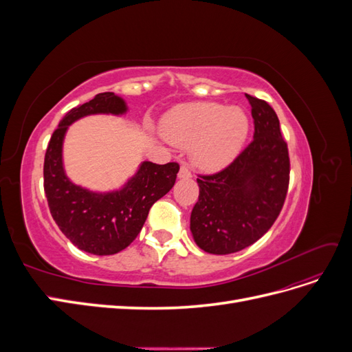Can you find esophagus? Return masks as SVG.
Returning <instances> with one entry per match:
<instances>
[{
  "label": "esophagus",
  "instance_id": "34e87169",
  "mask_svg": "<svg viewBox=\"0 0 352 352\" xmlns=\"http://www.w3.org/2000/svg\"><path fill=\"white\" fill-rule=\"evenodd\" d=\"M179 177L180 179H189L192 177V172H190V168L188 166H180V170H179Z\"/></svg>",
  "mask_w": 352,
  "mask_h": 352
}]
</instances>
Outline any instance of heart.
<instances>
[{"label":"heart","mask_w":352,"mask_h":352,"mask_svg":"<svg viewBox=\"0 0 352 352\" xmlns=\"http://www.w3.org/2000/svg\"><path fill=\"white\" fill-rule=\"evenodd\" d=\"M248 127L247 114L238 107L189 102L170 110L163 117L160 132L170 144L190 145V158L198 167L216 170L236 157Z\"/></svg>","instance_id":"1"}]
</instances>
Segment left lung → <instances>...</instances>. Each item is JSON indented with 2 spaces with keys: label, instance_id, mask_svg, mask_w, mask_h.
<instances>
[{
  "label": "left lung",
  "instance_id": "8db88e82",
  "mask_svg": "<svg viewBox=\"0 0 352 352\" xmlns=\"http://www.w3.org/2000/svg\"><path fill=\"white\" fill-rule=\"evenodd\" d=\"M245 97L254 120L252 141L220 172L198 175L199 197L190 212L197 245L216 255L257 242L279 217L289 186V153L278 114L267 101Z\"/></svg>",
  "mask_w": 352,
  "mask_h": 352
}]
</instances>
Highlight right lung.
<instances>
[{
	"instance_id": "1",
	"label": "right lung",
	"mask_w": 352,
	"mask_h": 352,
	"mask_svg": "<svg viewBox=\"0 0 352 352\" xmlns=\"http://www.w3.org/2000/svg\"><path fill=\"white\" fill-rule=\"evenodd\" d=\"M126 104L113 92H102L72 109L52 133L44 162V190L51 216L73 245L94 255H113L135 241L155 201L176 182L177 163L145 162L120 190L95 194L72 184L61 162V146L70 123L97 113L122 114Z\"/></svg>"
}]
</instances>
